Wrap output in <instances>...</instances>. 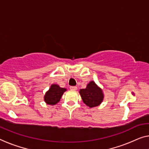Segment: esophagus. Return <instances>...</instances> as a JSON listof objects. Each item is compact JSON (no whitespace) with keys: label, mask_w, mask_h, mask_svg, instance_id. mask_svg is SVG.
I'll list each match as a JSON object with an SVG mask.
<instances>
[{"label":"esophagus","mask_w":149,"mask_h":149,"mask_svg":"<svg viewBox=\"0 0 149 149\" xmlns=\"http://www.w3.org/2000/svg\"><path fill=\"white\" fill-rule=\"evenodd\" d=\"M70 89L71 90H74V91H75L77 90V88L76 87V86H71V87H70Z\"/></svg>","instance_id":"1"}]
</instances>
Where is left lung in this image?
<instances>
[{"instance_id": "left-lung-1", "label": "left lung", "mask_w": 149, "mask_h": 149, "mask_svg": "<svg viewBox=\"0 0 149 149\" xmlns=\"http://www.w3.org/2000/svg\"><path fill=\"white\" fill-rule=\"evenodd\" d=\"M79 94L84 103L90 108L99 106L104 99L102 90L94 81H91L85 89H81Z\"/></svg>"}]
</instances>
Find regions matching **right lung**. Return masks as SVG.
<instances>
[{
    "label": "right lung",
    "instance_id": "obj_1",
    "mask_svg": "<svg viewBox=\"0 0 149 149\" xmlns=\"http://www.w3.org/2000/svg\"><path fill=\"white\" fill-rule=\"evenodd\" d=\"M66 91L65 88H60L57 84H52L44 96V100L47 104L55 105L60 101V99Z\"/></svg>",
    "mask_w": 149,
    "mask_h": 149
}]
</instances>
